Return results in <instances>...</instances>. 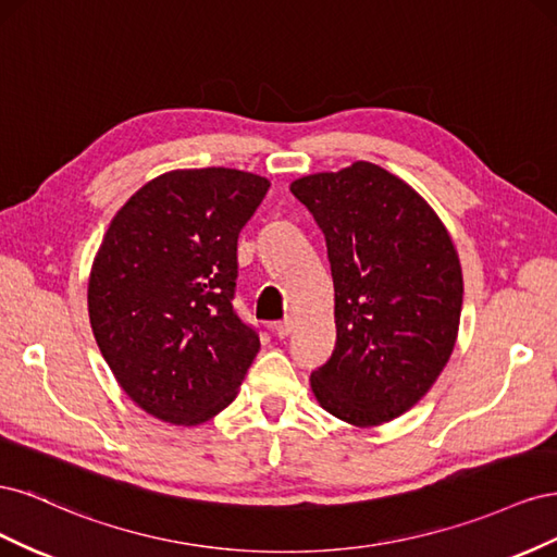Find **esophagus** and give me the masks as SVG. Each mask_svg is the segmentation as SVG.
I'll return each instance as SVG.
<instances>
[{
    "label": "esophagus",
    "mask_w": 557,
    "mask_h": 557,
    "mask_svg": "<svg viewBox=\"0 0 557 557\" xmlns=\"http://www.w3.org/2000/svg\"><path fill=\"white\" fill-rule=\"evenodd\" d=\"M293 325H295L293 318H285V320H278V323H274V332H276L278 339H285V336L293 332Z\"/></svg>",
    "instance_id": "34e87169"
}]
</instances>
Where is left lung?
Instances as JSON below:
<instances>
[{
    "instance_id": "1",
    "label": "left lung",
    "mask_w": 557,
    "mask_h": 557,
    "mask_svg": "<svg viewBox=\"0 0 557 557\" xmlns=\"http://www.w3.org/2000/svg\"><path fill=\"white\" fill-rule=\"evenodd\" d=\"M325 234L336 346L311 374L320 407L358 428L409 411L458 339L462 269L448 230L409 183L372 162L293 181Z\"/></svg>"
}]
</instances>
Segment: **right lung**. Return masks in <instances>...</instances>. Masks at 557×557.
<instances>
[{
    "label": "right lung",
    "instance_id": "right-lung-1",
    "mask_svg": "<svg viewBox=\"0 0 557 557\" xmlns=\"http://www.w3.org/2000/svg\"><path fill=\"white\" fill-rule=\"evenodd\" d=\"M267 190V178L225 166L166 172L125 201L97 250V346L127 397L164 423L221 413L258 356L232 299L239 232Z\"/></svg>",
    "mask_w": 557,
    "mask_h": 557
}]
</instances>
